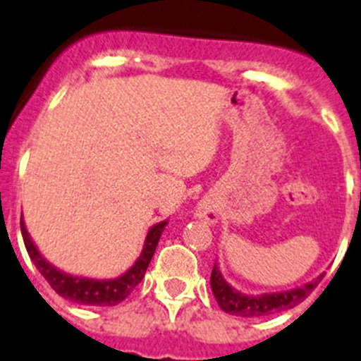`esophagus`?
<instances>
[{"label":"esophagus","instance_id":"obj_1","mask_svg":"<svg viewBox=\"0 0 361 361\" xmlns=\"http://www.w3.org/2000/svg\"><path fill=\"white\" fill-rule=\"evenodd\" d=\"M196 217L200 219V221L207 222V224H215L219 219L217 208H215L214 203H210V201H201L196 208Z\"/></svg>","mask_w":361,"mask_h":361}]
</instances>
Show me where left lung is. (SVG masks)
<instances>
[{
    "instance_id": "1",
    "label": "left lung",
    "mask_w": 361,
    "mask_h": 361,
    "mask_svg": "<svg viewBox=\"0 0 361 361\" xmlns=\"http://www.w3.org/2000/svg\"><path fill=\"white\" fill-rule=\"evenodd\" d=\"M324 274L326 272H322L312 281L305 283L301 287L290 288V290L269 292V294L267 292L265 294H242L240 290L231 287L230 283L224 279L221 269L215 264L212 269L210 287L222 312L230 313V315H238V317H264V315H271V313L290 310L301 301H305L312 294L313 288L321 283Z\"/></svg>"
}]
</instances>
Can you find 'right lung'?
Segmentation results:
<instances>
[{"mask_svg":"<svg viewBox=\"0 0 361 361\" xmlns=\"http://www.w3.org/2000/svg\"><path fill=\"white\" fill-rule=\"evenodd\" d=\"M165 226H167V219L153 224L146 235L142 252H140L139 258L135 260V264L131 265L126 272L117 276V278L106 279L76 276L55 267L51 262L44 258V255L39 251L35 242L32 240L28 230H26L25 221H21V233L30 258H32L35 267L39 269L40 274L46 278V281L51 285V288L56 294L62 295L67 301L78 302V305L116 306L117 302L124 301V299L131 294V290L142 281L147 265H149L151 258H153L154 249H157L158 240H160L161 231H164Z\"/></svg>","mask_w":361,"mask_h":361,"instance_id":"right-lung-1","label":"right lung"}]
</instances>
